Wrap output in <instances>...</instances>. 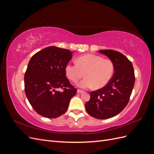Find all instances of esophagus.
I'll return each mask as SVG.
<instances>
[{
  "mask_svg": "<svg viewBox=\"0 0 154 154\" xmlns=\"http://www.w3.org/2000/svg\"><path fill=\"white\" fill-rule=\"evenodd\" d=\"M77 92L78 93V94H82V93L83 92V91L82 90H80V89H78Z\"/></svg>",
  "mask_w": 154,
  "mask_h": 154,
  "instance_id": "esophagus-1",
  "label": "esophagus"
}]
</instances>
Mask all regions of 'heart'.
Wrapping results in <instances>:
<instances>
[{"mask_svg":"<svg viewBox=\"0 0 154 154\" xmlns=\"http://www.w3.org/2000/svg\"><path fill=\"white\" fill-rule=\"evenodd\" d=\"M76 63L69 62L65 68L67 77L76 82L83 75L86 78L78 83L83 88H101L108 84L112 78L114 64L110 59L94 54H87L78 58Z\"/></svg>","mask_w":154,"mask_h":154,"instance_id":"heart-1","label":"heart"}]
</instances>
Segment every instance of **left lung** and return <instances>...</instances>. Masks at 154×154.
<instances>
[{"instance_id":"1","label":"left lung","mask_w":154,"mask_h":154,"mask_svg":"<svg viewBox=\"0 0 154 154\" xmlns=\"http://www.w3.org/2000/svg\"><path fill=\"white\" fill-rule=\"evenodd\" d=\"M114 64V72L108 84L90 92L91 99L85 103L87 113L100 119L112 118L127 106L135 83L132 62L118 51L100 50Z\"/></svg>"}]
</instances>
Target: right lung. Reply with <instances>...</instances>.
Masks as SVG:
<instances>
[{"label":"right lung","mask_w":154,"mask_h":154,"mask_svg":"<svg viewBox=\"0 0 154 154\" xmlns=\"http://www.w3.org/2000/svg\"><path fill=\"white\" fill-rule=\"evenodd\" d=\"M72 53L50 46L35 54L27 65L24 75L26 95L34 110L45 118H56L63 114L77 92L65 72ZM60 88L64 91H58Z\"/></svg>","instance_id":"1"}]
</instances>
